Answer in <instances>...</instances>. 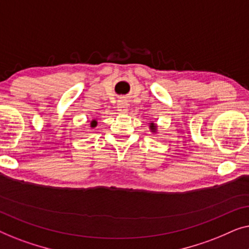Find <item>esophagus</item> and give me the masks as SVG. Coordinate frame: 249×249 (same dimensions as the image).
Wrapping results in <instances>:
<instances>
[{
    "label": "esophagus",
    "mask_w": 249,
    "mask_h": 249,
    "mask_svg": "<svg viewBox=\"0 0 249 249\" xmlns=\"http://www.w3.org/2000/svg\"><path fill=\"white\" fill-rule=\"evenodd\" d=\"M117 110L120 111V113H126V111H127V103H126V100L118 101Z\"/></svg>",
    "instance_id": "esophagus-1"
}]
</instances>
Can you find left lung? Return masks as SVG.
<instances>
[{"label":"left lung","mask_w":249,"mask_h":249,"mask_svg":"<svg viewBox=\"0 0 249 249\" xmlns=\"http://www.w3.org/2000/svg\"><path fill=\"white\" fill-rule=\"evenodd\" d=\"M150 127H151V129H155V124L151 123V126H150Z\"/></svg>","instance_id":"8db88e82"}]
</instances>
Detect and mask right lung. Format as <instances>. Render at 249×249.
Here are the masks:
<instances>
[{
	"mask_svg": "<svg viewBox=\"0 0 249 249\" xmlns=\"http://www.w3.org/2000/svg\"><path fill=\"white\" fill-rule=\"evenodd\" d=\"M96 124H97V122L96 121H92V123H91V126H96Z\"/></svg>",
	"mask_w": 249,
	"mask_h": 249,
	"instance_id": "right-lung-1",
	"label": "right lung"
}]
</instances>
